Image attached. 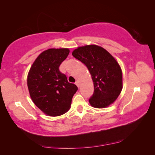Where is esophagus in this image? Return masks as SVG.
Returning a JSON list of instances; mask_svg holds the SVG:
<instances>
[{
    "instance_id": "esophagus-1",
    "label": "esophagus",
    "mask_w": 155,
    "mask_h": 155,
    "mask_svg": "<svg viewBox=\"0 0 155 155\" xmlns=\"http://www.w3.org/2000/svg\"><path fill=\"white\" fill-rule=\"evenodd\" d=\"M75 84H76V85H77V87L79 88V81H76V83H75Z\"/></svg>"
}]
</instances>
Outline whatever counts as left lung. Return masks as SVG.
I'll return each mask as SVG.
<instances>
[{"label":"left lung","mask_w":155,"mask_h":155,"mask_svg":"<svg viewBox=\"0 0 155 155\" xmlns=\"http://www.w3.org/2000/svg\"><path fill=\"white\" fill-rule=\"evenodd\" d=\"M72 55L88 69L94 87L88 100L95 108H105L112 104L122 89V72L115 59L101 46L87 45L74 50Z\"/></svg>","instance_id":"8db88e82"}]
</instances>
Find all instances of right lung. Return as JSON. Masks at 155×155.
<instances>
[{"mask_svg":"<svg viewBox=\"0 0 155 155\" xmlns=\"http://www.w3.org/2000/svg\"><path fill=\"white\" fill-rule=\"evenodd\" d=\"M69 52L68 48L44 51L33 63L28 75V87L33 102L50 116L67 112L78 89L75 84L68 81L66 75L59 68Z\"/></svg>","mask_w":155,"mask_h":155,"instance_id":"add662e5","label":"right lung"}]
</instances>
